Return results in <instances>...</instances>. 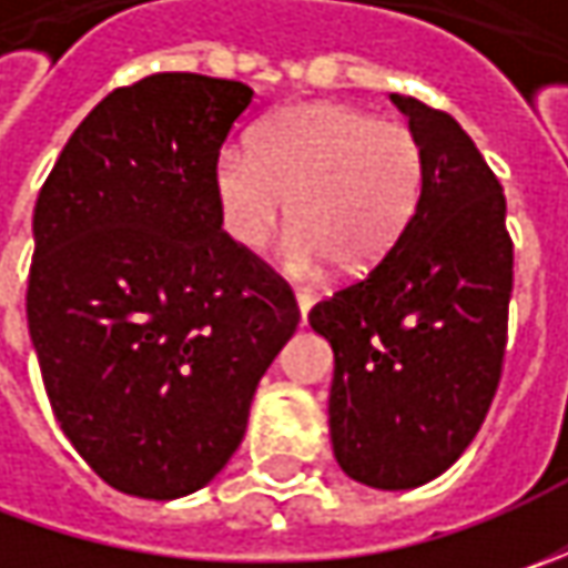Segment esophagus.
I'll return each mask as SVG.
<instances>
[{"mask_svg": "<svg viewBox=\"0 0 568 568\" xmlns=\"http://www.w3.org/2000/svg\"><path fill=\"white\" fill-rule=\"evenodd\" d=\"M313 303H316V294H313V291H306V287L296 291V310H300V316L306 318V313L313 310Z\"/></svg>", "mask_w": 568, "mask_h": 568, "instance_id": "esophagus-1", "label": "esophagus"}]
</instances>
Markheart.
Masks as SVG:
<instances>
[{
  "label": "heart",
  "mask_w": 568,
  "mask_h": 568,
  "mask_svg": "<svg viewBox=\"0 0 568 568\" xmlns=\"http://www.w3.org/2000/svg\"><path fill=\"white\" fill-rule=\"evenodd\" d=\"M211 183L236 246L258 250L291 202L284 265L316 274L328 258L341 274H363L407 227L420 199L424 158L402 122L313 100L262 122L252 148L227 144L214 158Z\"/></svg>",
  "instance_id": "heart-1"
}]
</instances>
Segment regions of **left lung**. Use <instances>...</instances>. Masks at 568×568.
<instances>
[{"label": "left lung", "mask_w": 568, "mask_h": 568, "mask_svg": "<svg viewBox=\"0 0 568 568\" xmlns=\"http://www.w3.org/2000/svg\"><path fill=\"white\" fill-rule=\"evenodd\" d=\"M420 142L424 183L398 243L310 313L332 344L328 433L341 470L376 490L439 477L490 410L513 296L506 195L470 135L392 94Z\"/></svg>", "instance_id": "left-lung-1"}]
</instances>
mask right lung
Returning a JSON list of instances; mask_svg holds the SVG:
<instances>
[{"mask_svg":"<svg viewBox=\"0 0 568 568\" xmlns=\"http://www.w3.org/2000/svg\"><path fill=\"white\" fill-rule=\"evenodd\" d=\"M243 81L158 72L100 100L33 207L28 328L55 420L113 490L180 499L243 443L294 294L221 230Z\"/></svg>","mask_w":568,"mask_h":568,"instance_id":"right-lung-1","label":"right lung"}]
</instances>
